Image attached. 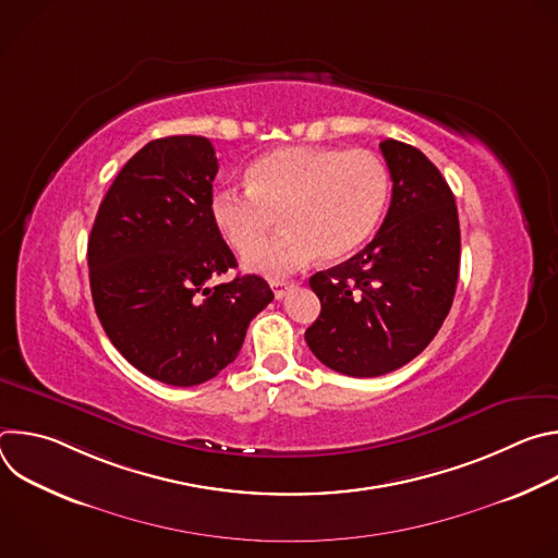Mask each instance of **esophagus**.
I'll return each instance as SVG.
<instances>
[{"instance_id": "1", "label": "esophagus", "mask_w": 558, "mask_h": 558, "mask_svg": "<svg viewBox=\"0 0 558 558\" xmlns=\"http://www.w3.org/2000/svg\"><path fill=\"white\" fill-rule=\"evenodd\" d=\"M269 284H271V291H274V295H276L278 300L284 298L287 291L293 287V282H284V280H271Z\"/></svg>"}]
</instances>
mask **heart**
I'll return each instance as SVG.
<instances>
[{
  "mask_svg": "<svg viewBox=\"0 0 558 558\" xmlns=\"http://www.w3.org/2000/svg\"><path fill=\"white\" fill-rule=\"evenodd\" d=\"M247 190H218L209 201L214 227L238 254H248L278 215L286 231L247 256L250 271L282 278L317 252L340 260L377 229L390 192L388 170L373 151L323 145L278 147L247 168Z\"/></svg>",
  "mask_w": 558,
  "mask_h": 558,
  "instance_id": "obj_1",
  "label": "heart"
}]
</instances>
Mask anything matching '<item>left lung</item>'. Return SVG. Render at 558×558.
Masks as SVG:
<instances>
[{
	"instance_id": "left-lung-1",
	"label": "left lung",
	"mask_w": 558,
	"mask_h": 558,
	"mask_svg": "<svg viewBox=\"0 0 558 558\" xmlns=\"http://www.w3.org/2000/svg\"><path fill=\"white\" fill-rule=\"evenodd\" d=\"M392 181L373 241L308 284L320 315L304 340L325 366L377 377L409 364L441 329L459 278V216L441 172L413 145L384 138Z\"/></svg>"
}]
</instances>
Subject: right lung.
Returning <instances> with one entry per match:
<instances>
[{
  "mask_svg": "<svg viewBox=\"0 0 558 558\" xmlns=\"http://www.w3.org/2000/svg\"><path fill=\"white\" fill-rule=\"evenodd\" d=\"M216 151L205 136L141 147L99 205L88 267L95 311L117 351L170 386H196L238 357L254 317L274 300L235 258L209 214Z\"/></svg>",
  "mask_w": 558,
  "mask_h": 558,
  "instance_id": "obj_1",
  "label": "right lung"
}]
</instances>
